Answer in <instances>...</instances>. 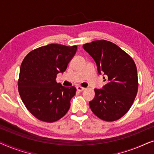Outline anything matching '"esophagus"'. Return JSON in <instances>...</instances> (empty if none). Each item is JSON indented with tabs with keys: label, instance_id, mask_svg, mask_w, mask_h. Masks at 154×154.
<instances>
[{
	"label": "esophagus",
	"instance_id": "1",
	"mask_svg": "<svg viewBox=\"0 0 154 154\" xmlns=\"http://www.w3.org/2000/svg\"><path fill=\"white\" fill-rule=\"evenodd\" d=\"M76 89H77L78 91H79V92H82V91H83V90H85V88L81 87V86H77V87H76Z\"/></svg>",
	"mask_w": 154,
	"mask_h": 154
}]
</instances>
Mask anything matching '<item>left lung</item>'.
Returning <instances> with one entry per match:
<instances>
[{"label":"left lung","instance_id":"left-lung-1","mask_svg":"<svg viewBox=\"0 0 154 154\" xmlns=\"http://www.w3.org/2000/svg\"><path fill=\"white\" fill-rule=\"evenodd\" d=\"M83 48L96 62L99 74L107 79L102 89H94L90 109L100 119L116 121L128 112L137 93L135 63L121 48L105 40L86 43Z\"/></svg>","mask_w":154,"mask_h":154}]
</instances>
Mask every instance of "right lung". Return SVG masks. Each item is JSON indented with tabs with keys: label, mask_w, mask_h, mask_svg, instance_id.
Segmentation results:
<instances>
[{
	"label": "right lung",
	"mask_w": 154,
	"mask_h": 154,
	"mask_svg": "<svg viewBox=\"0 0 154 154\" xmlns=\"http://www.w3.org/2000/svg\"><path fill=\"white\" fill-rule=\"evenodd\" d=\"M76 50V45L49 44L32 50L23 60L19 93L26 109L40 121H58L70 108L76 89L62 86L55 79L59 73L66 71Z\"/></svg>",
	"instance_id": "add662e5"
}]
</instances>
